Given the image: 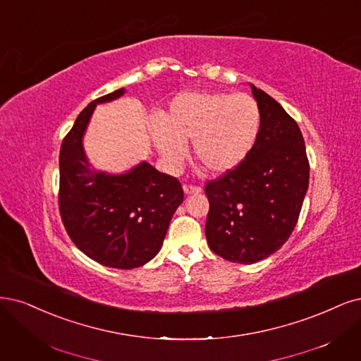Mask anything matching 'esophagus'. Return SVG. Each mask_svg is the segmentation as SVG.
Listing matches in <instances>:
<instances>
[{
  "label": "esophagus",
  "instance_id": "obj_1",
  "mask_svg": "<svg viewBox=\"0 0 361 361\" xmlns=\"http://www.w3.org/2000/svg\"><path fill=\"white\" fill-rule=\"evenodd\" d=\"M183 191H185V194H198V192H202V188L195 185H185Z\"/></svg>",
  "mask_w": 361,
  "mask_h": 361
}]
</instances>
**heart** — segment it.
Here are the masks:
<instances>
[{
	"label": "heart",
	"instance_id": "obj_1",
	"mask_svg": "<svg viewBox=\"0 0 361 361\" xmlns=\"http://www.w3.org/2000/svg\"><path fill=\"white\" fill-rule=\"evenodd\" d=\"M261 126L251 95L227 92H183L173 100L151 134L161 157L179 167L192 140V155L207 171L224 175L250 155Z\"/></svg>",
	"mask_w": 361,
	"mask_h": 361
}]
</instances>
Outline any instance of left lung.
I'll return each instance as SVG.
<instances>
[{
    "mask_svg": "<svg viewBox=\"0 0 361 361\" xmlns=\"http://www.w3.org/2000/svg\"><path fill=\"white\" fill-rule=\"evenodd\" d=\"M261 126L243 163L206 183L209 247L231 263L252 264L288 240L309 185V161L297 122L251 85Z\"/></svg>",
    "mask_w": 361,
    "mask_h": 361,
    "instance_id": "left-lung-1",
    "label": "left lung"
}]
</instances>
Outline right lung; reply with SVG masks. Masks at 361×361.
Listing matches in <instances>:
<instances>
[{
    "instance_id": "1",
    "label": "right lung",
    "mask_w": 361,
    "mask_h": 361,
    "mask_svg": "<svg viewBox=\"0 0 361 361\" xmlns=\"http://www.w3.org/2000/svg\"><path fill=\"white\" fill-rule=\"evenodd\" d=\"M123 92L121 88L90 103L62 140L58 202L62 224L85 255L127 270L159 252L171 216L183 202V190L176 178L146 161L123 175L90 169L82 142L94 109Z\"/></svg>"
}]
</instances>
